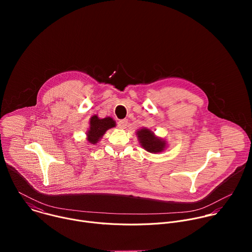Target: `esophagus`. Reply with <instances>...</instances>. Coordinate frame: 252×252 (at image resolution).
I'll list each match as a JSON object with an SVG mask.
<instances>
[{
	"label": "esophagus",
	"mask_w": 252,
	"mask_h": 252,
	"mask_svg": "<svg viewBox=\"0 0 252 252\" xmlns=\"http://www.w3.org/2000/svg\"><path fill=\"white\" fill-rule=\"evenodd\" d=\"M127 126V120H121L119 123H118V126L122 129L126 128Z\"/></svg>",
	"instance_id": "obj_1"
}]
</instances>
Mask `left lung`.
Returning a JSON list of instances; mask_svg holds the SVG:
<instances>
[{
	"label": "left lung",
	"instance_id": "8db88e82",
	"mask_svg": "<svg viewBox=\"0 0 252 252\" xmlns=\"http://www.w3.org/2000/svg\"><path fill=\"white\" fill-rule=\"evenodd\" d=\"M135 134L141 148L151 154L162 153L167 148L166 141L163 138L157 136L155 132L148 127L137 129L135 131Z\"/></svg>",
	"mask_w": 252,
	"mask_h": 252
}]
</instances>
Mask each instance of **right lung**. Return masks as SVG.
Instances as JSON below:
<instances>
[{
    "mask_svg": "<svg viewBox=\"0 0 252 252\" xmlns=\"http://www.w3.org/2000/svg\"><path fill=\"white\" fill-rule=\"evenodd\" d=\"M116 126V121L111 118L106 117L103 119H99L97 115L93 116L90 119V127L87 130V141L90 145H96L100 140L105 131L110 128Z\"/></svg>",
    "mask_w": 252,
    "mask_h": 252,
    "instance_id": "obj_1",
    "label": "right lung"
}]
</instances>
